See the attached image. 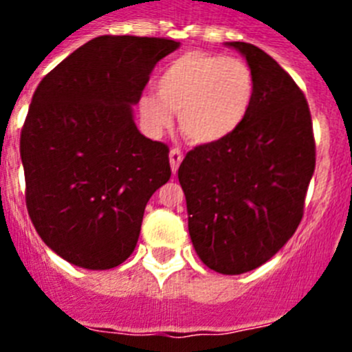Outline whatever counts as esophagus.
<instances>
[{
    "label": "esophagus",
    "mask_w": 352,
    "mask_h": 352,
    "mask_svg": "<svg viewBox=\"0 0 352 352\" xmlns=\"http://www.w3.org/2000/svg\"><path fill=\"white\" fill-rule=\"evenodd\" d=\"M182 160H183L182 149H178V148L170 149V151H169V162H170V169H173V174H176V170H178Z\"/></svg>",
    "instance_id": "obj_1"
}]
</instances>
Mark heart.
Returning <instances> with one entry per match:
<instances>
[{"label": "heart", "instance_id": "1", "mask_svg": "<svg viewBox=\"0 0 352 352\" xmlns=\"http://www.w3.org/2000/svg\"><path fill=\"white\" fill-rule=\"evenodd\" d=\"M256 98V79L245 61L190 51L174 58L157 79V93H144L139 111L160 132L179 113V129L195 144L227 139L243 125Z\"/></svg>", "mask_w": 352, "mask_h": 352}]
</instances>
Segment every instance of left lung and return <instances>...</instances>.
<instances>
[{"instance_id":"obj_1","label":"left lung","mask_w":352,"mask_h":352,"mask_svg":"<svg viewBox=\"0 0 352 352\" xmlns=\"http://www.w3.org/2000/svg\"><path fill=\"white\" fill-rule=\"evenodd\" d=\"M227 45L254 74V105L232 135L188 151L178 178L197 256L213 272L239 275L272 259L300 226L316 141L307 98L287 72L252 43Z\"/></svg>"}]
</instances>
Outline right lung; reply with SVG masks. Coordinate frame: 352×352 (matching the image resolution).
Listing matches in <instances>:
<instances>
[{
  "instance_id": "obj_1",
  "label": "right lung",
  "mask_w": 352,
  "mask_h": 352,
  "mask_svg": "<svg viewBox=\"0 0 352 352\" xmlns=\"http://www.w3.org/2000/svg\"><path fill=\"white\" fill-rule=\"evenodd\" d=\"M178 47L155 36H96L31 98L21 130L28 213L70 264L109 270L129 259L149 197L169 182V148L139 132L132 105Z\"/></svg>"
}]
</instances>
